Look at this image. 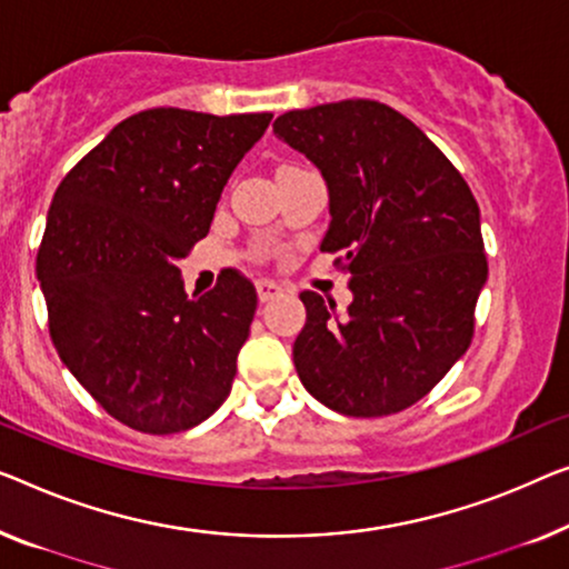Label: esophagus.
<instances>
[{"label":"esophagus","instance_id":"1","mask_svg":"<svg viewBox=\"0 0 569 569\" xmlns=\"http://www.w3.org/2000/svg\"><path fill=\"white\" fill-rule=\"evenodd\" d=\"M257 292H259L261 302H269V300H274V298H279V295H282V284L271 282V279H259Z\"/></svg>","mask_w":569,"mask_h":569}]
</instances>
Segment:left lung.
Masks as SVG:
<instances>
[{
	"mask_svg": "<svg viewBox=\"0 0 569 569\" xmlns=\"http://www.w3.org/2000/svg\"><path fill=\"white\" fill-rule=\"evenodd\" d=\"M331 194L320 251L351 274L353 302L305 290L292 346L312 398L336 413H400L441 382L475 333L488 279L480 208L455 163L416 122L377 100H341L274 120Z\"/></svg>",
	"mask_w": 569,
	"mask_h": 569,
	"instance_id": "left-lung-1",
	"label": "left lung"
}]
</instances>
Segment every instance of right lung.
Listing matches in <instances>:
<instances>
[{
  "mask_svg": "<svg viewBox=\"0 0 569 569\" xmlns=\"http://www.w3.org/2000/svg\"><path fill=\"white\" fill-rule=\"evenodd\" d=\"M271 112L130 114L56 189L36 271L51 341L114 421L187 431L223 406L257 290L223 269L187 298L177 261L208 236L220 192Z\"/></svg>",
  "mask_w": 569,
  "mask_h": 569,
  "instance_id": "1",
  "label": "right lung"
}]
</instances>
